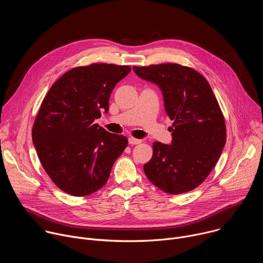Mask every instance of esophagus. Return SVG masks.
<instances>
[{
	"label": "esophagus",
	"instance_id": "esophagus-1",
	"mask_svg": "<svg viewBox=\"0 0 263 263\" xmlns=\"http://www.w3.org/2000/svg\"><path fill=\"white\" fill-rule=\"evenodd\" d=\"M128 141H129L130 144H138V143L141 142L140 139H137V138H134V137H129Z\"/></svg>",
	"mask_w": 263,
	"mask_h": 263
}]
</instances>
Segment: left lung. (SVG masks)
<instances>
[{
	"mask_svg": "<svg viewBox=\"0 0 263 263\" xmlns=\"http://www.w3.org/2000/svg\"><path fill=\"white\" fill-rule=\"evenodd\" d=\"M141 79L156 83L174 121L172 144L153 143V156L143 165L147 179L171 195L191 192L215 166L226 143V124L204 76L177 63L133 66Z\"/></svg>",
	"mask_w": 263,
	"mask_h": 263,
	"instance_id": "left-lung-1",
	"label": "left lung"
}]
</instances>
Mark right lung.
Segmentation results:
<instances>
[{
  "mask_svg": "<svg viewBox=\"0 0 263 263\" xmlns=\"http://www.w3.org/2000/svg\"><path fill=\"white\" fill-rule=\"evenodd\" d=\"M128 65L92 63L73 67L51 86L32 128L43 167L62 192L86 197L108 181L112 165L128 145L124 135L95 123L109 109L118 82Z\"/></svg>",
  "mask_w": 263,
  "mask_h": 263,
  "instance_id": "right-lung-1",
  "label": "right lung"
}]
</instances>
